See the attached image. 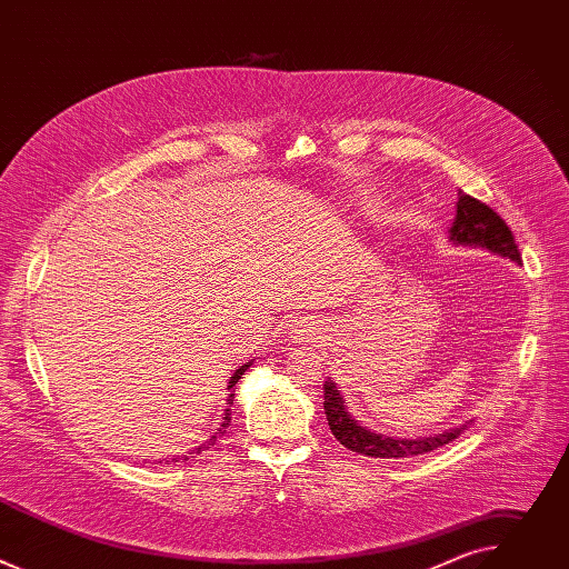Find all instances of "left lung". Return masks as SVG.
Instances as JSON below:
<instances>
[{
    "label": "left lung",
    "mask_w": 569,
    "mask_h": 569,
    "mask_svg": "<svg viewBox=\"0 0 569 569\" xmlns=\"http://www.w3.org/2000/svg\"><path fill=\"white\" fill-rule=\"evenodd\" d=\"M448 240L452 246L461 248H481L491 254L507 257L513 263L520 266L522 257L518 252V246L513 240L511 229L507 222L489 207L463 191H459L457 200V216L452 227L448 229ZM323 415H327V421L331 426V432L336 439L365 457H376V459H408L417 455L432 452L450 441H455L472 421L450 428L441 435H430V437H417V439H398V437H387L380 432L369 430L358 421L345 405V398L340 393V387L329 378L323 382Z\"/></svg>",
    "instance_id": "1"
}]
</instances>
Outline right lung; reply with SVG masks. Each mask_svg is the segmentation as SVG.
<instances>
[{"mask_svg":"<svg viewBox=\"0 0 569 569\" xmlns=\"http://www.w3.org/2000/svg\"><path fill=\"white\" fill-rule=\"evenodd\" d=\"M250 367H252V362H248V365H242V367H238V369L233 371V376L229 378V382H227V389H229V396H227V410H224V415H222V423H220L218 432H213V435H211V439H207V441H204L202 446H198V448H196V450H191L189 455L176 457L173 461H180V459H184V461H187V459H189L191 455H200L202 450H209V448H211V446L216 443V439H218V437H222V435L227 432V428H229V423H231V405H233V387H236V382L240 380V376H242V373H246V371H248Z\"/></svg>","mask_w":569,"mask_h":569,"instance_id":"right-lung-1","label":"right lung"}]
</instances>
